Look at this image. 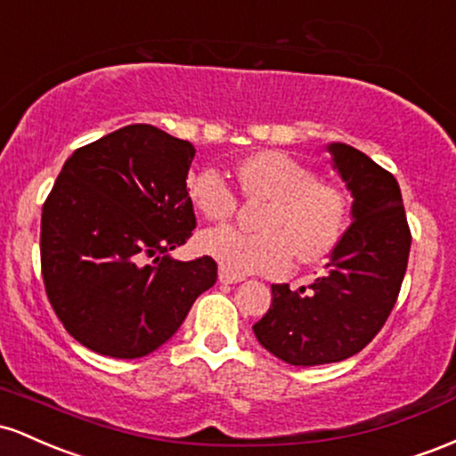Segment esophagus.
<instances>
[{"mask_svg":"<svg viewBox=\"0 0 456 456\" xmlns=\"http://www.w3.org/2000/svg\"><path fill=\"white\" fill-rule=\"evenodd\" d=\"M241 280L243 278H239V275H230L224 269H219V282L222 284H237V282H241Z\"/></svg>","mask_w":456,"mask_h":456,"instance_id":"esophagus-1","label":"esophagus"}]
</instances>
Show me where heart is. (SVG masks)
<instances>
[{
	"label": "heart",
	"instance_id": "b5f03b06",
	"mask_svg": "<svg viewBox=\"0 0 456 456\" xmlns=\"http://www.w3.org/2000/svg\"><path fill=\"white\" fill-rule=\"evenodd\" d=\"M239 185L249 200L267 202L256 222L258 232L217 226L198 237V249L226 273L280 275L290 260L316 265L340 243L349 196L295 157L280 151L252 155L239 166ZM187 198L204 219H228L237 208V193L217 170L191 174Z\"/></svg>",
	"mask_w": 456,
	"mask_h": 456
}]
</instances>
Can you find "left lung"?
<instances>
[{
    "label": "left lung",
    "mask_w": 456,
    "mask_h": 456,
    "mask_svg": "<svg viewBox=\"0 0 456 456\" xmlns=\"http://www.w3.org/2000/svg\"><path fill=\"white\" fill-rule=\"evenodd\" d=\"M327 151L353 196V224L323 278L299 290L271 286V308L254 325L260 345L293 366L331 364L364 349L396 304L411 248L396 178L353 146Z\"/></svg>",
    "instance_id": "left-lung-1"
}]
</instances>
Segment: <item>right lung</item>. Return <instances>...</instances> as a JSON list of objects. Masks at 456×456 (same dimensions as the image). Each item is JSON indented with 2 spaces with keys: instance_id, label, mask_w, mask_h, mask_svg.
<instances>
[{
  "instance_id": "1",
  "label": "right lung",
  "mask_w": 456,
  "mask_h": 456,
  "mask_svg": "<svg viewBox=\"0 0 456 456\" xmlns=\"http://www.w3.org/2000/svg\"><path fill=\"white\" fill-rule=\"evenodd\" d=\"M193 155L185 140L129 125L66 159L43 204L40 267L55 314L90 351L135 360L159 349L217 280L208 256H170L196 228Z\"/></svg>"
}]
</instances>
